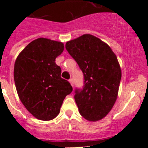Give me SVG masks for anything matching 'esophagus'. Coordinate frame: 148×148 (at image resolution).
Masks as SVG:
<instances>
[{
	"mask_svg": "<svg viewBox=\"0 0 148 148\" xmlns=\"http://www.w3.org/2000/svg\"><path fill=\"white\" fill-rule=\"evenodd\" d=\"M69 82L70 84H71V85L72 86V87H74V80H73L72 79H70L69 80Z\"/></svg>",
	"mask_w": 148,
	"mask_h": 148,
	"instance_id": "1",
	"label": "esophagus"
}]
</instances>
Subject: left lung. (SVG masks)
I'll use <instances>...</instances> for the list:
<instances>
[{
    "instance_id": "left-lung-1",
    "label": "left lung",
    "mask_w": 148,
    "mask_h": 148,
    "mask_svg": "<svg viewBox=\"0 0 148 148\" xmlns=\"http://www.w3.org/2000/svg\"><path fill=\"white\" fill-rule=\"evenodd\" d=\"M66 49L84 74L82 89H76L74 99L86 120H102L117 98L122 72L111 48L91 34L67 41Z\"/></svg>"
}]
</instances>
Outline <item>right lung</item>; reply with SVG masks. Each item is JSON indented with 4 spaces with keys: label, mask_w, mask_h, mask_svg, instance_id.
I'll return each mask as SVG.
<instances>
[{
    "label": "right lung",
    "mask_w": 148,
    "mask_h": 148,
    "mask_svg": "<svg viewBox=\"0 0 148 148\" xmlns=\"http://www.w3.org/2000/svg\"><path fill=\"white\" fill-rule=\"evenodd\" d=\"M64 49L62 42L37 38L25 47L15 62L13 76L19 99L38 120L54 119L66 96L72 92L55 62Z\"/></svg>",
    "instance_id": "1"
}]
</instances>
